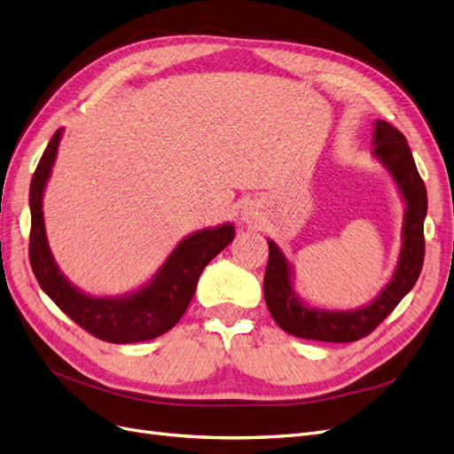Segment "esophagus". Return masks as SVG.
<instances>
[{
  "label": "esophagus",
  "instance_id": "34e87169",
  "mask_svg": "<svg viewBox=\"0 0 454 454\" xmlns=\"http://www.w3.org/2000/svg\"><path fill=\"white\" fill-rule=\"evenodd\" d=\"M260 207L254 204V201H248L241 207V221L248 226H258L260 223Z\"/></svg>",
  "mask_w": 454,
  "mask_h": 454
}]
</instances>
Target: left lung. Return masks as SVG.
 I'll use <instances>...</instances> for the list:
<instances>
[{
  "label": "left lung",
  "instance_id": "obj_1",
  "mask_svg": "<svg viewBox=\"0 0 454 454\" xmlns=\"http://www.w3.org/2000/svg\"><path fill=\"white\" fill-rule=\"evenodd\" d=\"M372 145V157L389 172L404 201L402 247L393 277L376 299L359 309L329 310L310 307L294 288V267L290 260L273 239H267L270 262L263 277V297L278 327L294 337L322 342H356L366 337L415 286L423 270L428 201L425 183L417 172L406 137L391 123L376 120Z\"/></svg>",
  "mask_w": 454,
  "mask_h": 454
}]
</instances>
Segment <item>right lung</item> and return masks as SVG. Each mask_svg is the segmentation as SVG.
Here are the masks:
<instances>
[{
  "label": "right lung",
  "instance_id": "add662e5",
  "mask_svg": "<svg viewBox=\"0 0 454 454\" xmlns=\"http://www.w3.org/2000/svg\"><path fill=\"white\" fill-rule=\"evenodd\" d=\"M61 137L63 129H58L44 149L29 187V263L39 286L73 322L100 340L130 344L157 339L181 320L194 297L201 271L233 241L236 226L224 223L189 233L138 290L117 297H97L82 292L58 267L46 239L43 216V196Z\"/></svg>",
  "mask_w": 454,
  "mask_h": 454
}]
</instances>
